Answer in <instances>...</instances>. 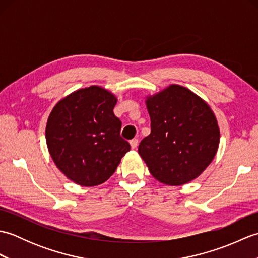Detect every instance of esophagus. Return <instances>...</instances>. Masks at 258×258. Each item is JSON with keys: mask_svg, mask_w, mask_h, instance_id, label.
Returning <instances> with one entry per match:
<instances>
[{"mask_svg": "<svg viewBox=\"0 0 258 258\" xmlns=\"http://www.w3.org/2000/svg\"><path fill=\"white\" fill-rule=\"evenodd\" d=\"M130 144H131V147H132V150H135L136 147H138V145H139V140L138 139H134V140H132L130 142Z\"/></svg>", "mask_w": 258, "mask_h": 258, "instance_id": "obj_1", "label": "esophagus"}]
</instances>
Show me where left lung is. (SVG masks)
Instances as JSON below:
<instances>
[{
    "label": "left lung",
    "mask_w": 258,
    "mask_h": 258,
    "mask_svg": "<svg viewBox=\"0 0 258 258\" xmlns=\"http://www.w3.org/2000/svg\"><path fill=\"white\" fill-rule=\"evenodd\" d=\"M145 104L151 134L140 143L139 154L152 176L169 186L199 177L220 145V127L211 106L177 84L147 95Z\"/></svg>",
    "instance_id": "obj_1"
}]
</instances>
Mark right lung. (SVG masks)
<instances>
[{"mask_svg":"<svg viewBox=\"0 0 258 258\" xmlns=\"http://www.w3.org/2000/svg\"><path fill=\"white\" fill-rule=\"evenodd\" d=\"M116 103L112 92L92 85L63 97L48 115V153L75 184L90 187L106 182L131 150L119 135L122 123L113 112Z\"/></svg>","mask_w":258,"mask_h":258,"instance_id":"obj_1","label":"right lung"}]
</instances>
